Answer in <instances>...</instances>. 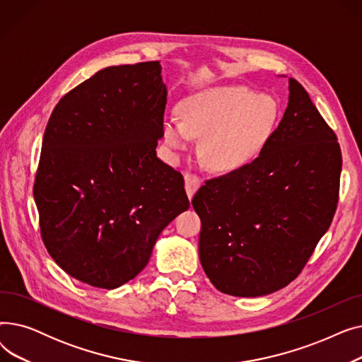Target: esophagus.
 <instances>
[{"instance_id": "esophagus-1", "label": "esophagus", "mask_w": 362, "mask_h": 362, "mask_svg": "<svg viewBox=\"0 0 362 362\" xmlns=\"http://www.w3.org/2000/svg\"><path fill=\"white\" fill-rule=\"evenodd\" d=\"M201 186V180L195 176V175H186L185 176V189H186V194H187V198L192 199V197L195 195V192L198 191Z\"/></svg>"}]
</instances>
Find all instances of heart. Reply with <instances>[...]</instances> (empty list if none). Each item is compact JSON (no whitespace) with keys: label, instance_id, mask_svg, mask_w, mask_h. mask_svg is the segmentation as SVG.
I'll list each match as a JSON object with an SVG mask.
<instances>
[{"label":"heart","instance_id":"obj_1","mask_svg":"<svg viewBox=\"0 0 362 362\" xmlns=\"http://www.w3.org/2000/svg\"><path fill=\"white\" fill-rule=\"evenodd\" d=\"M179 119H165L163 135L173 151L201 138L199 157L216 173L250 165L272 141L280 119L277 101L243 86H211L177 104Z\"/></svg>","mask_w":362,"mask_h":362}]
</instances>
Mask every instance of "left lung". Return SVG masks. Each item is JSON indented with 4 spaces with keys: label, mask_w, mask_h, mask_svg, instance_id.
<instances>
[{
    "label": "left lung",
    "mask_w": 362,
    "mask_h": 362,
    "mask_svg": "<svg viewBox=\"0 0 362 362\" xmlns=\"http://www.w3.org/2000/svg\"><path fill=\"white\" fill-rule=\"evenodd\" d=\"M340 146L308 92L289 78V101L261 154L206 180L192 199L199 259L214 286L255 298L296 279L330 227L339 199Z\"/></svg>",
    "instance_id": "left-lung-1"
}]
</instances>
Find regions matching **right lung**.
<instances>
[{
	"label": "right lung",
	"mask_w": 362,
	"mask_h": 362,
	"mask_svg": "<svg viewBox=\"0 0 362 362\" xmlns=\"http://www.w3.org/2000/svg\"><path fill=\"white\" fill-rule=\"evenodd\" d=\"M165 103L161 64L148 62L103 69L55 105L33 198L48 254L73 279L120 288L189 208L182 175L156 151Z\"/></svg>",
	"instance_id": "add662e5"
}]
</instances>
